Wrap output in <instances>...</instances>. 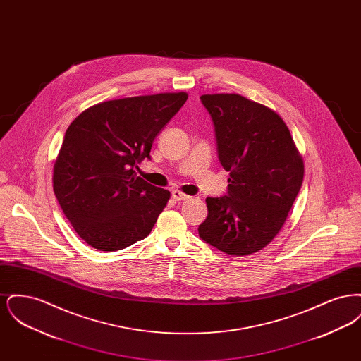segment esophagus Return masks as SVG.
Wrapping results in <instances>:
<instances>
[{"instance_id":"34e87169","label":"esophagus","mask_w":361,"mask_h":361,"mask_svg":"<svg viewBox=\"0 0 361 361\" xmlns=\"http://www.w3.org/2000/svg\"><path fill=\"white\" fill-rule=\"evenodd\" d=\"M172 196L173 199H174V200H177V202H185V200H189V199H190V196L185 195V193H183V192H180V190H173Z\"/></svg>"}]
</instances>
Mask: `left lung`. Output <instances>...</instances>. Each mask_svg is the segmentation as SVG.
Returning a JSON list of instances; mask_svg holds the SVG:
<instances>
[{
  "mask_svg": "<svg viewBox=\"0 0 361 361\" xmlns=\"http://www.w3.org/2000/svg\"><path fill=\"white\" fill-rule=\"evenodd\" d=\"M215 127L227 193L207 197L199 237L231 256L265 247L280 231L303 183L305 166L288 127L272 109L240 94L200 97Z\"/></svg>",
  "mask_w": 361,
  "mask_h": 361,
  "instance_id": "obj_1",
  "label": "left lung"
}]
</instances>
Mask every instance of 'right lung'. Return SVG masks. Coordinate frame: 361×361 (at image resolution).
Returning <instances> with one entry per match:
<instances>
[{"mask_svg":"<svg viewBox=\"0 0 361 361\" xmlns=\"http://www.w3.org/2000/svg\"><path fill=\"white\" fill-rule=\"evenodd\" d=\"M187 99L180 92L111 100L70 124L54 165V193L87 245L115 252L150 234L171 192L135 171Z\"/></svg>","mask_w":361,"mask_h":361,"instance_id":"obj_1","label":"right lung"}]
</instances>
